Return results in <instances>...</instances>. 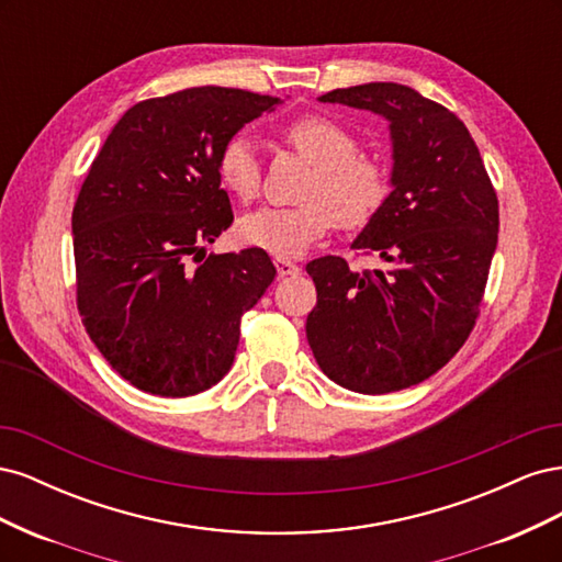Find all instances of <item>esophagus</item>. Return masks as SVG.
<instances>
[{
    "mask_svg": "<svg viewBox=\"0 0 562 562\" xmlns=\"http://www.w3.org/2000/svg\"><path fill=\"white\" fill-rule=\"evenodd\" d=\"M274 267L279 271V277H295V274H300V267L293 260H288V258H274Z\"/></svg>",
    "mask_w": 562,
    "mask_h": 562,
    "instance_id": "1",
    "label": "esophagus"
}]
</instances>
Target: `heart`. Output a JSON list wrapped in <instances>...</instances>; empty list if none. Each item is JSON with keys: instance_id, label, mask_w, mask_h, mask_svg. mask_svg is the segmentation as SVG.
Wrapping results in <instances>:
<instances>
[{"instance_id": "1", "label": "heart", "mask_w": 562, "mask_h": 562, "mask_svg": "<svg viewBox=\"0 0 562 562\" xmlns=\"http://www.w3.org/2000/svg\"><path fill=\"white\" fill-rule=\"evenodd\" d=\"M283 140L312 164L291 209L265 206L241 217L239 234L250 246L274 255H300L335 225L345 232L370 225L391 194L386 166L359 151V140L323 114H304L283 128ZM217 178L227 192L248 203L260 192L262 168L246 135H234L217 151Z\"/></svg>"}]
</instances>
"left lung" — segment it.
Listing matches in <instances>:
<instances>
[{"instance_id":"1","label":"left lung","mask_w":562,"mask_h":562,"mask_svg":"<svg viewBox=\"0 0 562 562\" xmlns=\"http://www.w3.org/2000/svg\"><path fill=\"white\" fill-rule=\"evenodd\" d=\"M318 100L389 119L394 192L351 248L391 267L359 274L337 255L312 260L307 339L335 384L389 394L429 380L471 335L497 248V192L459 116L415 89L375 81Z\"/></svg>"}]
</instances>
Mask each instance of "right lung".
<instances>
[{"label":"right lung","mask_w":562,"mask_h":562,"mask_svg":"<svg viewBox=\"0 0 562 562\" xmlns=\"http://www.w3.org/2000/svg\"><path fill=\"white\" fill-rule=\"evenodd\" d=\"M281 98L196 87L119 119L75 211L77 310L105 361L133 386L184 398L227 375L277 267L262 248L203 255L234 223L217 151Z\"/></svg>","instance_id":"right-lung-1"}]
</instances>
